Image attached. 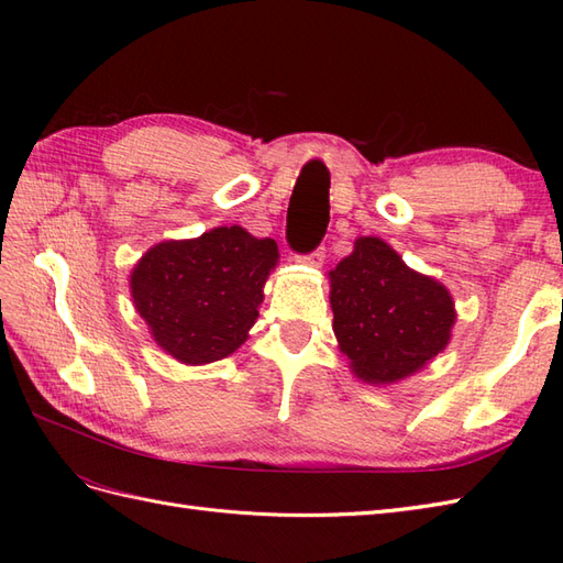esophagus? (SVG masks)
<instances>
[{
    "instance_id": "esophagus-1",
    "label": "esophagus",
    "mask_w": 563,
    "mask_h": 563,
    "mask_svg": "<svg viewBox=\"0 0 563 563\" xmlns=\"http://www.w3.org/2000/svg\"><path fill=\"white\" fill-rule=\"evenodd\" d=\"M323 258H327V251L323 249H314L312 253H305V255H296V261L300 265H308V267H321Z\"/></svg>"
}]
</instances>
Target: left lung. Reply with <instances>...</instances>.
<instances>
[{
  "instance_id": "obj_1",
  "label": "left lung",
  "mask_w": 563,
  "mask_h": 563,
  "mask_svg": "<svg viewBox=\"0 0 563 563\" xmlns=\"http://www.w3.org/2000/svg\"><path fill=\"white\" fill-rule=\"evenodd\" d=\"M329 282L333 333L360 380L399 383L449 345L455 323L449 288L408 267L378 236H360Z\"/></svg>"
}]
</instances>
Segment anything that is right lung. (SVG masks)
<instances>
[{"label":"right lung","instance_id":"1","mask_svg":"<svg viewBox=\"0 0 563 563\" xmlns=\"http://www.w3.org/2000/svg\"><path fill=\"white\" fill-rule=\"evenodd\" d=\"M277 261L275 240L240 225L162 242L131 272L133 305L166 354L190 366L211 364L244 345Z\"/></svg>","mask_w":563,"mask_h":563}]
</instances>
